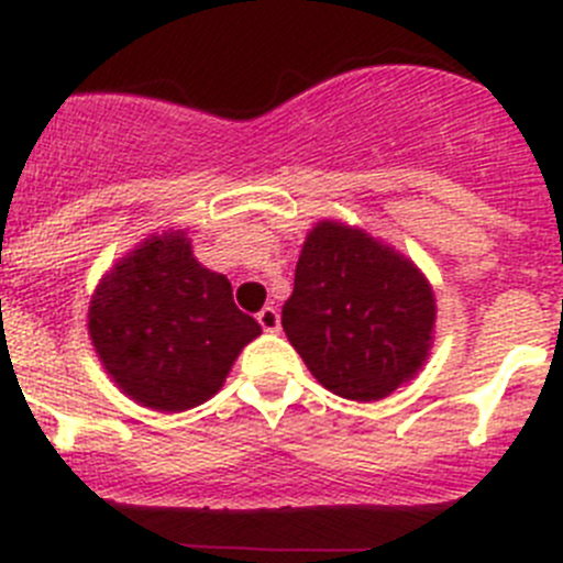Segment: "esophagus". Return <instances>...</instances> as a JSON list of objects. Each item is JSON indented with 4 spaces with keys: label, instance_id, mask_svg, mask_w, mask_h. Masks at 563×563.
Here are the masks:
<instances>
[{
    "label": "esophagus",
    "instance_id": "obj_1",
    "mask_svg": "<svg viewBox=\"0 0 563 563\" xmlns=\"http://www.w3.org/2000/svg\"><path fill=\"white\" fill-rule=\"evenodd\" d=\"M258 324L264 332H280V313H277V308L266 305L258 313Z\"/></svg>",
    "mask_w": 563,
    "mask_h": 563
}]
</instances>
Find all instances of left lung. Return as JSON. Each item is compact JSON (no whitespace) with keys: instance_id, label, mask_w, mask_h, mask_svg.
I'll list each match as a JSON object with an SVG mask.
<instances>
[{"instance_id":"left-lung-1","label":"left lung","mask_w":563,"mask_h":563,"mask_svg":"<svg viewBox=\"0 0 563 563\" xmlns=\"http://www.w3.org/2000/svg\"><path fill=\"white\" fill-rule=\"evenodd\" d=\"M434 294L418 266L360 228L316 222L299 253L283 330L335 396L379 401L429 357Z\"/></svg>"}]
</instances>
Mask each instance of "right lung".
<instances>
[{"mask_svg": "<svg viewBox=\"0 0 563 563\" xmlns=\"http://www.w3.org/2000/svg\"><path fill=\"white\" fill-rule=\"evenodd\" d=\"M87 330L120 390L159 412L209 401L261 335L233 302L228 277L198 264L184 231L148 236L103 275Z\"/></svg>", "mask_w": 563, "mask_h": 563, "instance_id": "right-lung-1", "label": "right lung"}]
</instances>
